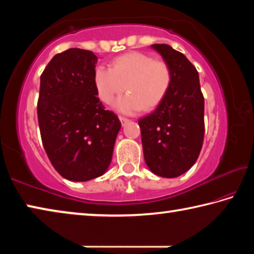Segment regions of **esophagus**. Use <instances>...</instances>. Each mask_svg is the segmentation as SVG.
Returning a JSON list of instances; mask_svg holds the SVG:
<instances>
[{"instance_id": "obj_1", "label": "esophagus", "mask_w": 254, "mask_h": 254, "mask_svg": "<svg viewBox=\"0 0 254 254\" xmlns=\"http://www.w3.org/2000/svg\"><path fill=\"white\" fill-rule=\"evenodd\" d=\"M119 119H120V121H121V124H122V126H123V127H124V126H126V124H127V123H128V122H130V120H128V119H127V118L120 117Z\"/></svg>"}]
</instances>
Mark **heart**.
Wrapping results in <instances>:
<instances>
[{
	"label": "heart",
	"mask_w": 254,
	"mask_h": 254,
	"mask_svg": "<svg viewBox=\"0 0 254 254\" xmlns=\"http://www.w3.org/2000/svg\"><path fill=\"white\" fill-rule=\"evenodd\" d=\"M94 83L102 102L109 104L122 92L127 93L114 103V109L134 114L144 107L151 110L160 104L171 84V70L163 60L142 53H130L115 58L112 68L96 67Z\"/></svg>",
	"instance_id": "heart-1"
}]
</instances>
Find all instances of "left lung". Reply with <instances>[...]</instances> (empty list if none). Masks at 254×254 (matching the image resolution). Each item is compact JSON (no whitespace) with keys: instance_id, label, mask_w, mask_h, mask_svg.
Wrapping results in <instances>:
<instances>
[{"instance_id":"1","label":"left lung","mask_w":254,"mask_h":254,"mask_svg":"<svg viewBox=\"0 0 254 254\" xmlns=\"http://www.w3.org/2000/svg\"><path fill=\"white\" fill-rule=\"evenodd\" d=\"M171 70L168 93L140 119L144 160L154 175L175 178L194 166L204 140V96L194 65L165 44L151 46Z\"/></svg>"}]
</instances>
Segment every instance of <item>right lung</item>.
<instances>
[{"mask_svg":"<svg viewBox=\"0 0 254 254\" xmlns=\"http://www.w3.org/2000/svg\"><path fill=\"white\" fill-rule=\"evenodd\" d=\"M92 51L56 55L40 77L38 121L47 156L71 182L100 177L109 168L121 122L96 95Z\"/></svg>","mask_w":254,"mask_h":254,"instance_id":"add662e5","label":"right lung"}]
</instances>
